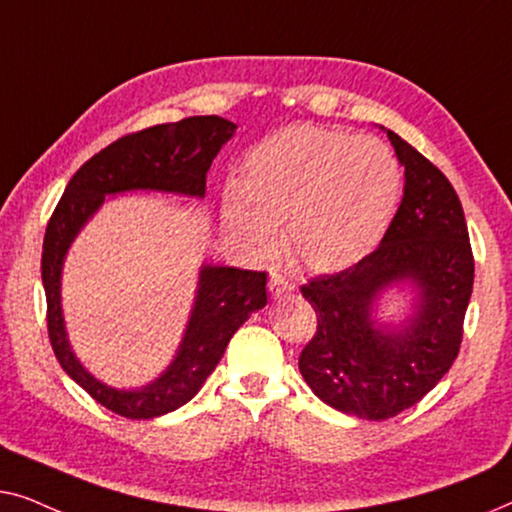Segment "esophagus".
<instances>
[{
	"instance_id": "1",
	"label": "esophagus",
	"mask_w": 512,
	"mask_h": 512,
	"mask_svg": "<svg viewBox=\"0 0 512 512\" xmlns=\"http://www.w3.org/2000/svg\"><path fill=\"white\" fill-rule=\"evenodd\" d=\"M268 289H270L272 296L279 298V296H284V293H291L293 291V284L286 277L279 275V272H272L270 282H268Z\"/></svg>"
}]
</instances>
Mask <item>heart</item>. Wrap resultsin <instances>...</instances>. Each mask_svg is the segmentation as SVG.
I'll list each match as a JSON object with an SVG mask.
<instances>
[{"instance_id":"obj_1","label":"heart","mask_w":512,"mask_h":512,"mask_svg":"<svg viewBox=\"0 0 512 512\" xmlns=\"http://www.w3.org/2000/svg\"><path fill=\"white\" fill-rule=\"evenodd\" d=\"M403 167L375 137L291 125L244 156L242 186L223 193V214L251 249L282 223L286 254L317 272L345 270L373 251L394 221Z\"/></svg>"}]
</instances>
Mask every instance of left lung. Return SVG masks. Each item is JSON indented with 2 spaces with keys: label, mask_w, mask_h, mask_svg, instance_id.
<instances>
[{
  "label": "left lung",
  "mask_w": 512,
  "mask_h": 512,
  "mask_svg": "<svg viewBox=\"0 0 512 512\" xmlns=\"http://www.w3.org/2000/svg\"><path fill=\"white\" fill-rule=\"evenodd\" d=\"M387 137L405 167L387 235L352 268L312 277L300 289L317 312L300 373L326 405L373 422L412 408L450 370L475 272L457 191L396 132ZM394 283L415 285L418 303L401 327L387 329L372 319V305Z\"/></svg>",
  "instance_id": "1"
}]
</instances>
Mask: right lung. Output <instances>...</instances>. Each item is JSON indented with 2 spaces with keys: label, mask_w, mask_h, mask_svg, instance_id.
I'll return each mask as SVG.
<instances>
[{
  "label": "right lung",
  "mask_w": 512,
  "mask_h": 512,
  "mask_svg": "<svg viewBox=\"0 0 512 512\" xmlns=\"http://www.w3.org/2000/svg\"><path fill=\"white\" fill-rule=\"evenodd\" d=\"M237 125L221 116H191L153 125L116 139L86 160L69 181L46 226L41 251V282L46 291L48 338L60 366L97 403L128 419H151L191 401L230 338L251 312L268 303V275L256 270L205 265L184 340L174 361L158 380L142 389H114L95 380L69 347L60 305V277L69 244L86 226L107 195L125 191H163L205 198L207 172Z\"/></svg>",
  "instance_id": "add662e5"
}]
</instances>
